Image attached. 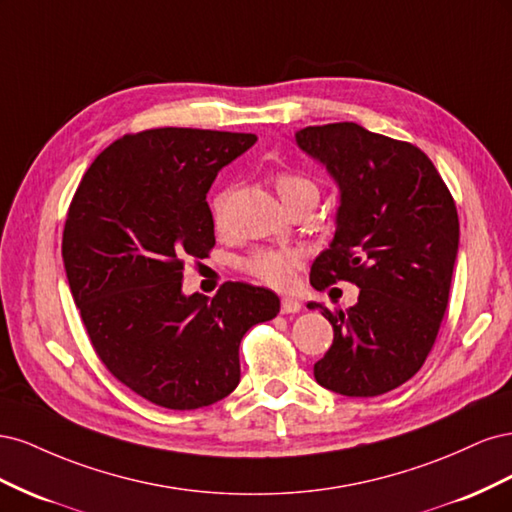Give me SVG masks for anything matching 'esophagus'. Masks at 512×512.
I'll list each match as a JSON object with an SVG mask.
<instances>
[{
  "instance_id": "1",
  "label": "esophagus",
  "mask_w": 512,
  "mask_h": 512,
  "mask_svg": "<svg viewBox=\"0 0 512 512\" xmlns=\"http://www.w3.org/2000/svg\"><path fill=\"white\" fill-rule=\"evenodd\" d=\"M301 312V303L297 299H282V314Z\"/></svg>"
}]
</instances>
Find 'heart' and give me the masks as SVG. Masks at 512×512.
Instances as JSON below:
<instances>
[{"instance_id":"1","label":"heart","mask_w":512,"mask_h":512,"mask_svg":"<svg viewBox=\"0 0 512 512\" xmlns=\"http://www.w3.org/2000/svg\"><path fill=\"white\" fill-rule=\"evenodd\" d=\"M275 188L280 192L286 207H294L303 203V200H318V183L294 168H282L277 170ZM228 192H222L213 198V222L218 228L224 224V209H226ZM305 252L297 250V247H260V250L252 252L243 260V267L247 273L258 277L260 282H265L273 288H290L297 280V271L303 267Z\"/></svg>"}]
</instances>
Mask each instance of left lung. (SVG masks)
Here are the masks:
<instances>
[{
  "mask_svg": "<svg viewBox=\"0 0 512 512\" xmlns=\"http://www.w3.org/2000/svg\"><path fill=\"white\" fill-rule=\"evenodd\" d=\"M297 143L342 192L333 243L309 282L361 288L346 312L307 305L335 333L314 365L316 382L346 397L389 393L423 367L446 314L459 247L453 194L425 151L359 123L309 126Z\"/></svg>",
  "mask_w": 512,
  "mask_h": 512,
  "instance_id": "8db88e82",
  "label": "left lung"
}]
</instances>
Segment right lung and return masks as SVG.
Listing matches in <instances>:
<instances>
[{
    "mask_svg": "<svg viewBox=\"0 0 512 512\" xmlns=\"http://www.w3.org/2000/svg\"><path fill=\"white\" fill-rule=\"evenodd\" d=\"M256 134L153 128L87 168L61 239L72 299L98 359L130 391L196 410L237 389L239 344L280 312L269 288L230 282L211 301L181 292L188 258L215 245L207 192Z\"/></svg>",
    "mask_w": 512,
    "mask_h": 512,
    "instance_id": "1",
    "label": "right lung"
}]
</instances>
